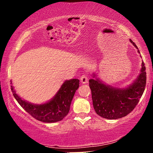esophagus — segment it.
I'll list each match as a JSON object with an SVG mask.
<instances>
[{
  "mask_svg": "<svg viewBox=\"0 0 153 153\" xmlns=\"http://www.w3.org/2000/svg\"><path fill=\"white\" fill-rule=\"evenodd\" d=\"M88 80V77L86 75H83L80 77V81H81L82 83H83V84L87 83Z\"/></svg>",
  "mask_w": 153,
  "mask_h": 153,
  "instance_id": "1",
  "label": "esophagus"
}]
</instances>
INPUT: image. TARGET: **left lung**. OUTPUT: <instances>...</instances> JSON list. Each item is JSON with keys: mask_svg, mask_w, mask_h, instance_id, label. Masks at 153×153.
Listing matches in <instances>:
<instances>
[{"mask_svg": "<svg viewBox=\"0 0 153 153\" xmlns=\"http://www.w3.org/2000/svg\"><path fill=\"white\" fill-rule=\"evenodd\" d=\"M137 49L136 45L129 39ZM138 53H140L137 50ZM141 56V55H140ZM145 63L137 78L126 88H116L103 82L93 73L89 80L92 94L93 105L98 115L108 119H117L125 117L135 108L143 96L146 85V72Z\"/></svg>", "mask_w": 153, "mask_h": 153, "instance_id": "8db88e82", "label": "left lung"}]
</instances>
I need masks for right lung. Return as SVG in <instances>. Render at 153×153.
Segmentation results:
<instances>
[{"instance_id":"1","label":"right lung","mask_w":153,"mask_h":153,"mask_svg":"<svg viewBox=\"0 0 153 153\" xmlns=\"http://www.w3.org/2000/svg\"><path fill=\"white\" fill-rule=\"evenodd\" d=\"M10 86L16 100L31 117L40 122L54 123L62 120L68 115L72 100L79 87V80L71 79L65 80L54 97L42 104H34L22 99L16 93L13 85Z\"/></svg>"}]
</instances>
